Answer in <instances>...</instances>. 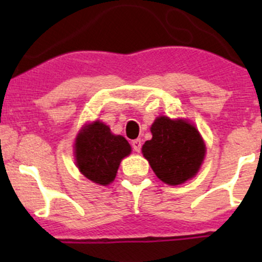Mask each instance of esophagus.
<instances>
[{"instance_id":"esophagus-1","label":"esophagus","mask_w":262,"mask_h":262,"mask_svg":"<svg viewBox=\"0 0 262 262\" xmlns=\"http://www.w3.org/2000/svg\"><path fill=\"white\" fill-rule=\"evenodd\" d=\"M132 146H133L134 151L139 152L140 149H141V140L140 139H135L132 141Z\"/></svg>"}]
</instances>
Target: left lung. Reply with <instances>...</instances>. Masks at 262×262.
Returning a JSON list of instances; mask_svg holds the SVG:
<instances>
[{"label":"left lung","mask_w":262,"mask_h":262,"mask_svg":"<svg viewBox=\"0 0 262 262\" xmlns=\"http://www.w3.org/2000/svg\"><path fill=\"white\" fill-rule=\"evenodd\" d=\"M150 130L152 138L145 141L141 152L162 182L177 186L197 175L206 155V144L193 124L161 116Z\"/></svg>","instance_id":"1"}]
</instances>
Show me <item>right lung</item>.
<instances>
[{
  "label": "right lung",
  "instance_id": "right-lung-1",
  "mask_svg": "<svg viewBox=\"0 0 262 262\" xmlns=\"http://www.w3.org/2000/svg\"><path fill=\"white\" fill-rule=\"evenodd\" d=\"M132 148L122 135H114L108 125L96 121L80 130L75 140V159L80 172L101 186L114 181L122 159Z\"/></svg>",
  "mask_w": 262,
  "mask_h": 262
}]
</instances>
